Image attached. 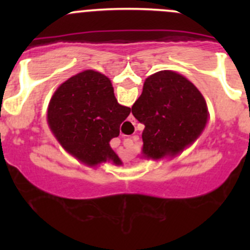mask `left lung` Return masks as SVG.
<instances>
[{
	"mask_svg": "<svg viewBox=\"0 0 250 250\" xmlns=\"http://www.w3.org/2000/svg\"><path fill=\"white\" fill-rule=\"evenodd\" d=\"M132 113L145 125L146 157L175 155L202 133L208 120L206 100L188 80L176 72H156L146 78Z\"/></svg>",
	"mask_w": 250,
	"mask_h": 250,
	"instance_id": "obj_1",
	"label": "left lung"
}]
</instances>
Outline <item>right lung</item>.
I'll return each instance as SVG.
<instances>
[{
  "instance_id": "add662e5",
  "label": "right lung",
  "mask_w": 250,
  "mask_h": 250,
  "mask_svg": "<svg viewBox=\"0 0 250 250\" xmlns=\"http://www.w3.org/2000/svg\"><path fill=\"white\" fill-rule=\"evenodd\" d=\"M129 113V107L116 100L109 78L87 70L58 88L48 107V123L59 143L87 165L106 160L120 165L109 143L120 135Z\"/></svg>"
}]
</instances>
